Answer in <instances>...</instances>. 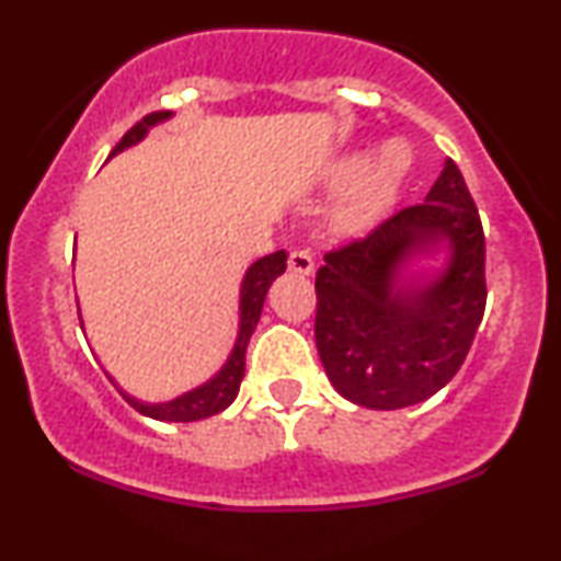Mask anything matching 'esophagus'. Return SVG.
<instances>
[{"label":"esophagus","mask_w":561,"mask_h":561,"mask_svg":"<svg viewBox=\"0 0 561 561\" xmlns=\"http://www.w3.org/2000/svg\"><path fill=\"white\" fill-rule=\"evenodd\" d=\"M289 272L300 274V276H311L313 274V255L308 250H293L289 253Z\"/></svg>","instance_id":"esophagus-1"}]
</instances>
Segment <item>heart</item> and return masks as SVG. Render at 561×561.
Segmentation results:
<instances>
[{
	"instance_id": "b5f03b06",
	"label": "heart",
	"mask_w": 561,
	"mask_h": 561,
	"mask_svg": "<svg viewBox=\"0 0 561 561\" xmlns=\"http://www.w3.org/2000/svg\"><path fill=\"white\" fill-rule=\"evenodd\" d=\"M411 171V150L401 139L385 141L366 163V152L356 150L337 158L330 169L332 186H347V195L334 210V229L343 234L369 229L398 199Z\"/></svg>"
}]
</instances>
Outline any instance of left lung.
<instances>
[{
  "mask_svg": "<svg viewBox=\"0 0 561 561\" xmlns=\"http://www.w3.org/2000/svg\"><path fill=\"white\" fill-rule=\"evenodd\" d=\"M317 295L319 358L340 396L392 411L446 388L488 298L480 214L454 160L424 203L327 253Z\"/></svg>",
  "mask_w": 561,
  "mask_h": 561,
  "instance_id": "left-lung-1",
  "label": "left lung"
}]
</instances>
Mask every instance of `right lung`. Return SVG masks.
I'll use <instances>...</instances> for the list:
<instances>
[{
  "instance_id": "right-lung-1",
  "label": "right lung",
  "mask_w": 561,
  "mask_h": 561,
  "mask_svg": "<svg viewBox=\"0 0 561 561\" xmlns=\"http://www.w3.org/2000/svg\"><path fill=\"white\" fill-rule=\"evenodd\" d=\"M173 113H150L147 118H141L137 126L128 128L124 134V139L113 147V152L107 156V160L118 156V152L128 150V147H137L141 139L150 134V128H156L165 121H171ZM287 268V253L279 250V253L266 255V259H259L255 263H250V268L244 272L242 282H240V300H237V334H234V345H231L227 362L221 364V369L216 371L214 377L205 379L203 385L197 388L182 392V396L171 398V401H141V398L131 396L121 388L115 379L107 375V379L118 388L121 396L126 398L128 405L139 411V414L150 416V420L158 422H197L205 420V416H214L218 411H224L227 405L234 403L237 392H240L242 377H244V351H248L250 337H253L255 327H259L261 311H263V300H266L268 287L279 274H285ZM79 319H81V306H79ZM83 327V319H81Z\"/></svg>"
}]
</instances>
